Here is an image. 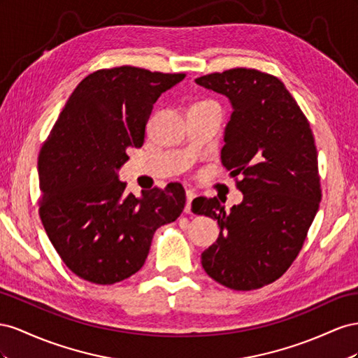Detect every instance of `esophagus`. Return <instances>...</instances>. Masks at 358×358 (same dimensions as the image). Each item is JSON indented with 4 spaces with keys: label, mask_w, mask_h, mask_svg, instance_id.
Masks as SVG:
<instances>
[{
    "label": "esophagus",
    "mask_w": 358,
    "mask_h": 358,
    "mask_svg": "<svg viewBox=\"0 0 358 358\" xmlns=\"http://www.w3.org/2000/svg\"><path fill=\"white\" fill-rule=\"evenodd\" d=\"M196 198V193L193 192V190H186V208H185V211L187 213V214H190L192 213V201Z\"/></svg>",
    "instance_id": "esophagus-1"
}]
</instances>
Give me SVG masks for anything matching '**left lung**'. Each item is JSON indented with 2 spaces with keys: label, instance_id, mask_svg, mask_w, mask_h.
I'll list each match as a JSON object with an SVG mask.
<instances>
[{
  "label": "left lung",
  "instance_id": "left-lung-1",
  "mask_svg": "<svg viewBox=\"0 0 358 358\" xmlns=\"http://www.w3.org/2000/svg\"><path fill=\"white\" fill-rule=\"evenodd\" d=\"M232 105L222 163L243 201L229 211L217 198H196L195 214L216 219L220 234L201 255L206 273L237 291L265 287L297 258L320 208L318 152L308 118L280 79L231 69L195 79Z\"/></svg>",
  "mask_w": 358,
  "mask_h": 358
}]
</instances>
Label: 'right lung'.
<instances>
[{
  "label": "right lung",
  "instance_id": "right-lung-1",
  "mask_svg": "<svg viewBox=\"0 0 358 358\" xmlns=\"http://www.w3.org/2000/svg\"><path fill=\"white\" fill-rule=\"evenodd\" d=\"M185 73L121 66L79 83L38 155L40 219L67 267L80 279L112 285L144 265L152 236L186 203L178 182L126 192L118 169L142 147L152 105Z\"/></svg>",
  "mask_w": 358,
  "mask_h": 358
}]
</instances>
